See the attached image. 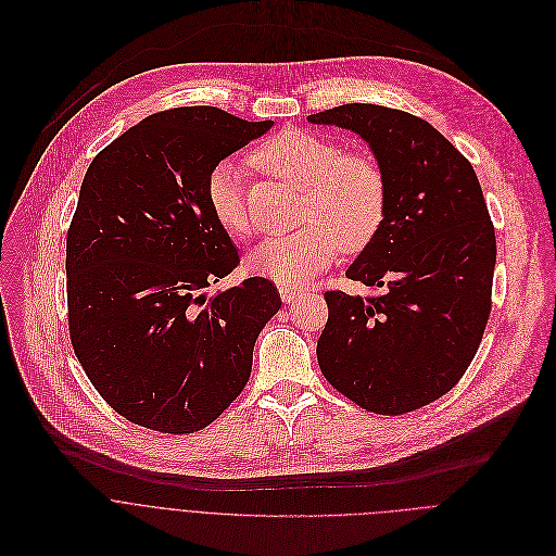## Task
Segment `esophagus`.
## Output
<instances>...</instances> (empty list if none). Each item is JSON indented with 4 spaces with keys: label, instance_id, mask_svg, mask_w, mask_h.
<instances>
[{
    "label": "esophagus",
    "instance_id": "34e87169",
    "mask_svg": "<svg viewBox=\"0 0 556 556\" xmlns=\"http://www.w3.org/2000/svg\"><path fill=\"white\" fill-rule=\"evenodd\" d=\"M278 291H280L282 302H287V304L295 302V300L302 295V289H298V287H293V285H280Z\"/></svg>",
    "mask_w": 556,
    "mask_h": 556
}]
</instances>
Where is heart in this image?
Wrapping results in <instances>:
<instances>
[{"mask_svg":"<svg viewBox=\"0 0 556 556\" xmlns=\"http://www.w3.org/2000/svg\"><path fill=\"white\" fill-rule=\"evenodd\" d=\"M250 164L302 190L291 235L269 237L245 258L252 274L285 285L311 280L336 254L362 252L383 226L388 186L375 157L344 153L324 136L285 129L250 153ZM205 201L216 224L232 237H245L250 214L243 173L232 162L212 168Z\"/></svg>","mask_w":556,"mask_h":556,"instance_id":"b5f03b06","label":"heart"}]
</instances>
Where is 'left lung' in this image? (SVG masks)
<instances>
[{
	"label": "left lung",
	"instance_id": "1",
	"mask_svg": "<svg viewBox=\"0 0 556 556\" xmlns=\"http://www.w3.org/2000/svg\"><path fill=\"white\" fill-rule=\"evenodd\" d=\"M357 134L386 175L383 226L346 276L377 298L326 291L317 340L326 381L396 416L447 394L473 362L491 313L495 230L469 160L407 111L351 102L308 116Z\"/></svg>",
	"mask_w": 556,
	"mask_h": 556
}]
</instances>
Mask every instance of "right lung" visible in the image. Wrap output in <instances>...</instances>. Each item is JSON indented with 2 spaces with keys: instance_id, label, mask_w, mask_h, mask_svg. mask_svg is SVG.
Instances as JSON below:
<instances>
[{
  "instance_id": "right-lung-1",
  "label": "right lung",
  "mask_w": 556,
  "mask_h": 556,
  "mask_svg": "<svg viewBox=\"0 0 556 556\" xmlns=\"http://www.w3.org/2000/svg\"><path fill=\"white\" fill-rule=\"evenodd\" d=\"M271 125L216 106L168 109L85 173L65 254L70 338L100 396L136 425L192 433L250 379L256 338L282 302L258 276L205 295L239 265L205 181Z\"/></svg>"
}]
</instances>
